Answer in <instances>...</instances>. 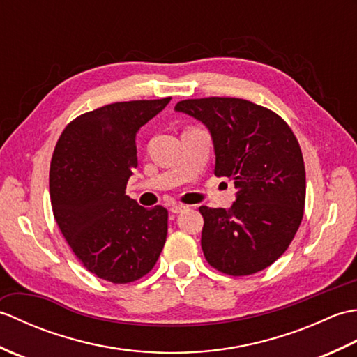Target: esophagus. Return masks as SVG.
Returning a JSON list of instances; mask_svg holds the SVG:
<instances>
[{
	"label": "esophagus",
	"mask_w": 357,
	"mask_h": 357,
	"mask_svg": "<svg viewBox=\"0 0 357 357\" xmlns=\"http://www.w3.org/2000/svg\"><path fill=\"white\" fill-rule=\"evenodd\" d=\"M188 210V206H184V204H173V206L170 207V211L172 213H183V211Z\"/></svg>",
	"instance_id": "obj_1"
}]
</instances>
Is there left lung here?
I'll return each mask as SVG.
<instances>
[{
	"instance_id": "8db88e82",
	"label": "left lung",
	"mask_w": 357,
	"mask_h": 357,
	"mask_svg": "<svg viewBox=\"0 0 357 357\" xmlns=\"http://www.w3.org/2000/svg\"><path fill=\"white\" fill-rule=\"evenodd\" d=\"M174 110L208 127L215 174L238 188L229 210L199 207L207 262L230 276L270 267L291 244L305 207L304 158L290 126L273 110L241 98L184 100Z\"/></svg>"
}]
</instances>
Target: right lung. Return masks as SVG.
I'll return each mask as SVG.
<instances>
[{"label":"right lung","instance_id":"obj_1","mask_svg":"<svg viewBox=\"0 0 357 357\" xmlns=\"http://www.w3.org/2000/svg\"><path fill=\"white\" fill-rule=\"evenodd\" d=\"M170 100L113 102L82 113L66 126L53 150L55 221L78 261L113 284L146 276L165 244L169 211L138 206L126 187L138 167L136 133Z\"/></svg>","mask_w":357,"mask_h":357}]
</instances>
